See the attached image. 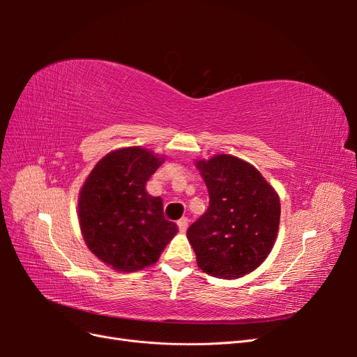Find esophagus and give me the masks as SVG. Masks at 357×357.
<instances>
[{"label":"esophagus","instance_id":"esophagus-1","mask_svg":"<svg viewBox=\"0 0 357 357\" xmlns=\"http://www.w3.org/2000/svg\"><path fill=\"white\" fill-rule=\"evenodd\" d=\"M177 226H178V229H180L181 232H185V231L188 229V226H189V219H188V218H181V219L177 222Z\"/></svg>","mask_w":357,"mask_h":357}]
</instances>
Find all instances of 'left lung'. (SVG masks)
<instances>
[{
  "instance_id": "8db88e82",
  "label": "left lung",
  "mask_w": 357,
  "mask_h": 357,
  "mask_svg": "<svg viewBox=\"0 0 357 357\" xmlns=\"http://www.w3.org/2000/svg\"><path fill=\"white\" fill-rule=\"evenodd\" d=\"M210 204L188 229V240L204 273L240 278L271 253L280 225V198L248 162L215 155L197 160Z\"/></svg>"
}]
</instances>
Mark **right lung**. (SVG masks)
<instances>
[{"mask_svg":"<svg viewBox=\"0 0 357 357\" xmlns=\"http://www.w3.org/2000/svg\"><path fill=\"white\" fill-rule=\"evenodd\" d=\"M164 156L139 146L117 149L93 167L79 195L80 231L89 250L121 273H134L158 262L177 234L164 215L159 197L146 183Z\"/></svg>","mask_w":357,"mask_h":357,"instance_id":"1","label":"right lung"}]
</instances>
